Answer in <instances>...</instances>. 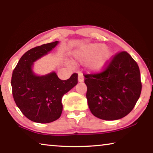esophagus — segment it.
<instances>
[{
  "label": "esophagus",
  "instance_id": "1",
  "mask_svg": "<svg viewBox=\"0 0 153 153\" xmlns=\"http://www.w3.org/2000/svg\"><path fill=\"white\" fill-rule=\"evenodd\" d=\"M84 76H83V74H82V73H81V72H79V74H78V81L79 82H82L84 81Z\"/></svg>",
  "mask_w": 153,
  "mask_h": 153
}]
</instances>
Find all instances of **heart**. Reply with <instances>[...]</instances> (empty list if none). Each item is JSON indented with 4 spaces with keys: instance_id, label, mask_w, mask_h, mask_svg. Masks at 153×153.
Instances as JSON below:
<instances>
[{
    "instance_id": "obj_1",
    "label": "heart",
    "mask_w": 153,
    "mask_h": 153,
    "mask_svg": "<svg viewBox=\"0 0 153 153\" xmlns=\"http://www.w3.org/2000/svg\"><path fill=\"white\" fill-rule=\"evenodd\" d=\"M112 54L110 50L102 43H94L84 47L78 52L76 56L84 61L91 60L89 67L94 72H100L105 69Z\"/></svg>"
}]
</instances>
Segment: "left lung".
I'll return each instance as SVG.
<instances>
[{
    "mask_svg": "<svg viewBox=\"0 0 153 153\" xmlns=\"http://www.w3.org/2000/svg\"><path fill=\"white\" fill-rule=\"evenodd\" d=\"M84 77L90 110L100 119L125 117L135 107L141 94L139 67L125 51L111 56L103 71Z\"/></svg>",
    "mask_w": 153,
    "mask_h": 153,
    "instance_id": "left-lung-1",
    "label": "left lung"
}]
</instances>
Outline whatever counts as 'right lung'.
Here are the masks:
<instances>
[{
	"label": "right lung",
	"mask_w": 153,
	"mask_h": 153,
	"mask_svg": "<svg viewBox=\"0 0 153 153\" xmlns=\"http://www.w3.org/2000/svg\"><path fill=\"white\" fill-rule=\"evenodd\" d=\"M58 43L56 41L27 51L12 74L14 101L22 113L33 122L49 123L59 118L62 111V97L78 82L76 73L66 80L60 79L54 72L44 76L33 74V62L47 54Z\"/></svg>",
	"instance_id": "1"
}]
</instances>
